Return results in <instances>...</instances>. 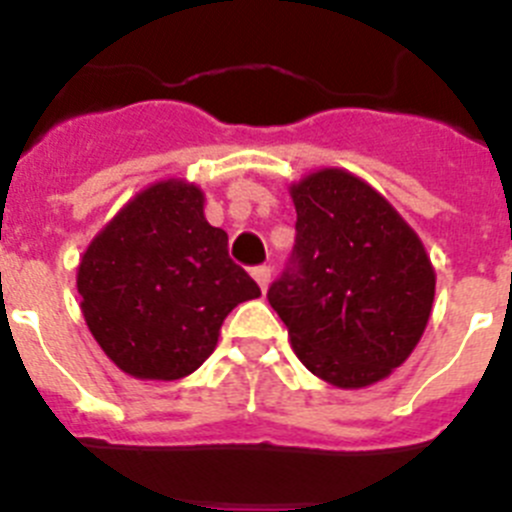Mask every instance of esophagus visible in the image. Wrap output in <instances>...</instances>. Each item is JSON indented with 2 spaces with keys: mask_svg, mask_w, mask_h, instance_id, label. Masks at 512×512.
Returning a JSON list of instances; mask_svg holds the SVG:
<instances>
[{
  "mask_svg": "<svg viewBox=\"0 0 512 512\" xmlns=\"http://www.w3.org/2000/svg\"><path fill=\"white\" fill-rule=\"evenodd\" d=\"M251 274H253V279H256V284L261 287V292H266V289H269V284H271V269H269V266H256Z\"/></svg>",
  "mask_w": 512,
  "mask_h": 512,
  "instance_id": "obj_1",
  "label": "esophagus"
}]
</instances>
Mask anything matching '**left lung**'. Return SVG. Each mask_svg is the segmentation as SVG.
Returning a JSON list of instances; mask_svg holds the SVG:
<instances>
[{
    "instance_id": "obj_1",
    "label": "left lung",
    "mask_w": 512,
    "mask_h": 512,
    "mask_svg": "<svg viewBox=\"0 0 512 512\" xmlns=\"http://www.w3.org/2000/svg\"><path fill=\"white\" fill-rule=\"evenodd\" d=\"M295 248L269 305L297 359L359 390L413 354L431 318L436 271L400 212L359 176L320 169L289 189Z\"/></svg>"
}]
</instances>
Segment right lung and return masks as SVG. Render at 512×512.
Segmentation results:
<instances>
[{
	"mask_svg": "<svg viewBox=\"0 0 512 512\" xmlns=\"http://www.w3.org/2000/svg\"><path fill=\"white\" fill-rule=\"evenodd\" d=\"M76 287L94 341L135 379L171 382L215 351L235 305L259 284L205 220V194L184 179L135 194L81 256Z\"/></svg>",
	"mask_w": 512,
	"mask_h": 512,
	"instance_id": "add662e5",
	"label": "right lung"
}]
</instances>
